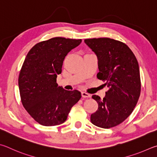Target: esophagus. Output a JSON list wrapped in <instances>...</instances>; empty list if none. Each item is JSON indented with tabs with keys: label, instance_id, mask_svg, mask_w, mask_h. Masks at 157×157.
Instances as JSON below:
<instances>
[{
	"label": "esophagus",
	"instance_id": "obj_1",
	"mask_svg": "<svg viewBox=\"0 0 157 157\" xmlns=\"http://www.w3.org/2000/svg\"><path fill=\"white\" fill-rule=\"evenodd\" d=\"M81 96H82V97H83V98H90V97H91V96H90V94H89L88 93H86L85 92H81Z\"/></svg>",
	"mask_w": 157,
	"mask_h": 157
}]
</instances>
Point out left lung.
Instances as JSON below:
<instances>
[{"label": "left lung", "instance_id": "1", "mask_svg": "<svg viewBox=\"0 0 157 157\" xmlns=\"http://www.w3.org/2000/svg\"><path fill=\"white\" fill-rule=\"evenodd\" d=\"M85 43L97 56V78L109 87L103 99L92 96L98 108L90 121L97 127L113 128L130 116L138 102L141 94L138 61L129 47L121 41L98 38L86 39Z\"/></svg>", "mask_w": 157, "mask_h": 157}]
</instances>
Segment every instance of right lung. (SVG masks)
<instances>
[{
	"label": "right lung",
	"instance_id": "right-lung-1",
	"mask_svg": "<svg viewBox=\"0 0 157 157\" xmlns=\"http://www.w3.org/2000/svg\"><path fill=\"white\" fill-rule=\"evenodd\" d=\"M81 41L52 38L36 44L27 54L18 76L19 92L25 109L40 125L64 123L81 98L78 90L67 91L56 83L65 57Z\"/></svg>",
	"mask_w": 157,
	"mask_h": 157
}]
</instances>
